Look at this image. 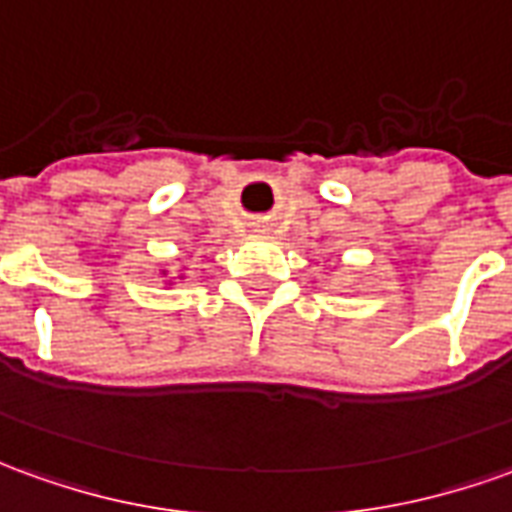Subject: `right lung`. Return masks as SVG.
<instances>
[{
	"label": "right lung",
	"instance_id": "right-lung-1",
	"mask_svg": "<svg viewBox=\"0 0 512 512\" xmlns=\"http://www.w3.org/2000/svg\"><path fill=\"white\" fill-rule=\"evenodd\" d=\"M164 273H167V270H164Z\"/></svg>",
	"mask_w": 512,
	"mask_h": 512
}]
</instances>
